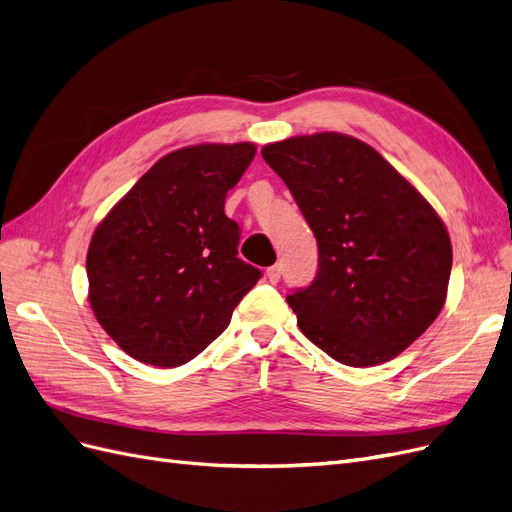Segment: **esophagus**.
I'll return each mask as SVG.
<instances>
[{"instance_id":"1","label":"esophagus","mask_w":512,"mask_h":512,"mask_svg":"<svg viewBox=\"0 0 512 512\" xmlns=\"http://www.w3.org/2000/svg\"><path fill=\"white\" fill-rule=\"evenodd\" d=\"M267 277H269V282H271V284L280 282V277H282V267H280V265H273V267H269V269H267Z\"/></svg>"}]
</instances>
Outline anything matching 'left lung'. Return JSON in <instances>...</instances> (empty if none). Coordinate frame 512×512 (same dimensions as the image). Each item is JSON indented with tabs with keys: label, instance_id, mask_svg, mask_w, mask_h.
Segmentation results:
<instances>
[{
	"label": "left lung",
	"instance_id": "obj_1",
	"mask_svg": "<svg viewBox=\"0 0 512 512\" xmlns=\"http://www.w3.org/2000/svg\"><path fill=\"white\" fill-rule=\"evenodd\" d=\"M318 241V273L286 301L309 342L350 367L391 361L446 301L451 239L423 194L339 132L262 147Z\"/></svg>",
	"mask_w": 512,
	"mask_h": 512
}]
</instances>
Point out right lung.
Listing matches in <instances>:
<instances>
[{
    "instance_id": "right-lung-1",
    "label": "right lung",
    "mask_w": 512,
    "mask_h": 512,
    "mask_svg": "<svg viewBox=\"0 0 512 512\" xmlns=\"http://www.w3.org/2000/svg\"><path fill=\"white\" fill-rule=\"evenodd\" d=\"M252 143L192 145L160 158L98 224L87 250L89 303L132 359L179 367L230 324L260 280L237 254L224 203Z\"/></svg>"
}]
</instances>
